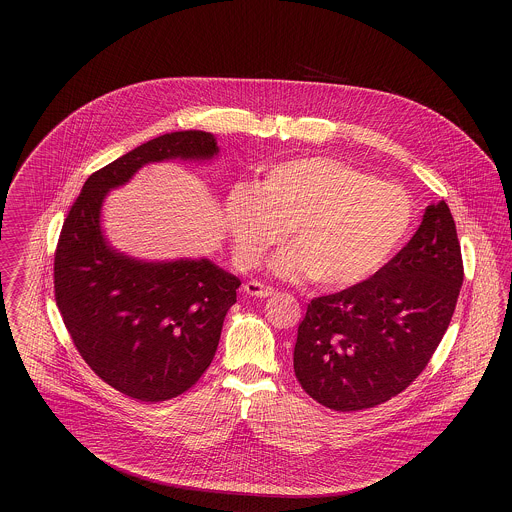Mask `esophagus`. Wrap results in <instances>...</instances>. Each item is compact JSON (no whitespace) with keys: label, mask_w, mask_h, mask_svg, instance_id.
<instances>
[{"label":"esophagus","mask_w":512,"mask_h":512,"mask_svg":"<svg viewBox=\"0 0 512 512\" xmlns=\"http://www.w3.org/2000/svg\"><path fill=\"white\" fill-rule=\"evenodd\" d=\"M244 292L247 295H251V297H270V295H274V288L265 286V284H261L257 280H251V282L245 284Z\"/></svg>","instance_id":"1"}]
</instances>
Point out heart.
<instances>
[{
  "instance_id": "heart-1",
  "label": "heart",
  "mask_w": 512,
  "mask_h": 512,
  "mask_svg": "<svg viewBox=\"0 0 512 512\" xmlns=\"http://www.w3.org/2000/svg\"><path fill=\"white\" fill-rule=\"evenodd\" d=\"M411 220L405 190L330 157L272 165L257 186H238L224 209L242 265H255L290 228L295 247L274 259V272L311 274L324 288L363 282L403 242Z\"/></svg>"
}]
</instances>
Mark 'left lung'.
<instances>
[{"mask_svg": "<svg viewBox=\"0 0 512 512\" xmlns=\"http://www.w3.org/2000/svg\"><path fill=\"white\" fill-rule=\"evenodd\" d=\"M463 276L453 215L445 201L432 203L411 242L372 278L307 305L293 349L301 388L340 413L407 390L438 349Z\"/></svg>", "mask_w": 512, "mask_h": 512, "instance_id": "left-lung-1", "label": "left lung"}]
</instances>
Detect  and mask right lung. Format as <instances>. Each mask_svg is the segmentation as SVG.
Instances as JSON below:
<instances>
[{
    "label": "right lung",
    "instance_id": "add662e5",
    "mask_svg": "<svg viewBox=\"0 0 512 512\" xmlns=\"http://www.w3.org/2000/svg\"><path fill=\"white\" fill-rule=\"evenodd\" d=\"M217 153L203 130L149 140L94 172L61 228L53 284L74 347L103 382L138 401H167L201 378L242 282L209 259L147 263L119 253L101 232V205L147 163Z\"/></svg>",
    "mask_w": 512,
    "mask_h": 512
}]
</instances>
